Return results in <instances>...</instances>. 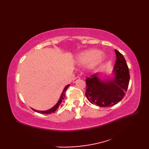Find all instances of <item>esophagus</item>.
<instances>
[{"label":"esophagus","mask_w":149,"mask_h":149,"mask_svg":"<svg viewBox=\"0 0 149 149\" xmlns=\"http://www.w3.org/2000/svg\"><path fill=\"white\" fill-rule=\"evenodd\" d=\"M80 79H81V77H79V76L75 77L74 79H73V83H75V82L79 81V80H80Z\"/></svg>","instance_id":"esophagus-1"}]
</instances>
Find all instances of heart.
I'll return each mask as SVG.
<instances>
[{"label":"heart","mask_w":149,"mask_h":149,"mask_svg":"<svg viewBox=\"0 0 149 149\" xmlns=\"http://www.w3.org/2000/svg\"><path fill=\"white\" fill-rule=\"evenodd\" d=\"M105 56L97 49H90L81 53L78 57V61L83 65H89L91 68H95L102 63Z\"/></svg>","instance_id":"obj_1"}]
</instances>
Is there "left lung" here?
<instances>
[{
  "instance_id": "8db88e82",
  "label": "left lung",
  "mask_w": 149,
  "mask_h": 149,
  "mask_svg": "<svg viewBox=\"0 0 149 149\" xmlns=\"http://www.w3.org/2000/svg\"><path fill=\"white\" fill-rule=\"evenodd\" d=\"M116 61L114 67L115 77L112 81H102L97 75L86 79V97L93 104L100 107H111L121 101L127 91L130 75L124 57L115 50Z\"/></svg>"
}]
</instances>
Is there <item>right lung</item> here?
Masks as SVG:
<instances>
[{
    "label": "right lung",
    "instance_id": "obj_1",
    "mask_svg": "<svg viewBox=\"0 0 149 149\" xmlns=\"http://www.w3.org/2000/svg\"><path fill=\"white\" fill-rule=\"evenodd\" d=\"M69 86H70V84H68V85H66V86L65 87L64 90H63V92H62V93L61 95V97H60V99H59V100L58 101V102L57 103L56 105L52 107V108L50 109L47 110V111H37V110H35V109H33V110L34 111L38 112V113H40L41 114H47V115H48V114L52 113H54L56 111V109H58L59 106H61L62 103L64 102V99H65V93L66 92V90H67V88H68Z\"/></svg>",
    "mask_w": 149,
    "mask_h": 149
}]
</instances>
